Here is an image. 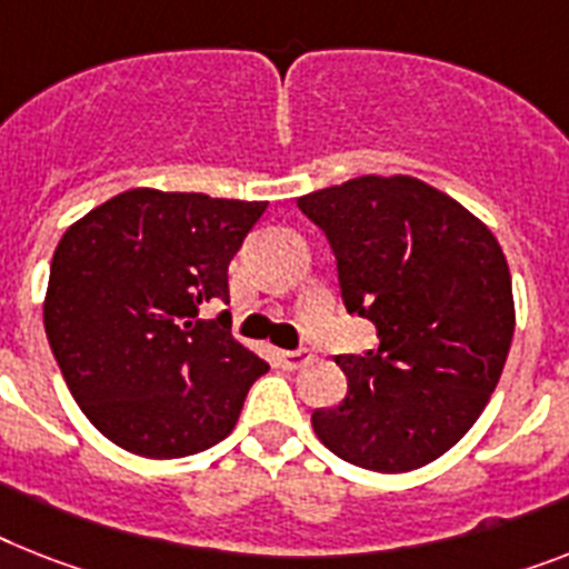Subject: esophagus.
Returning <instances> with one entry per match:
<instances>
[{
	"mask_svg": "<svg viewBox=\"0 0 569 569\" xmlns=\"http://www.w3.org/2000/svg\"><path fill=\"white\" fill-rule=\"evenodd\" d=\"M279 360L284 369H302L308 360H311V351L305 349H281L279 351Z\"/></svg>",
	"mask_w": 569,
	"mask_h": 569,
	"instance_id": "1",
	"label": "esophagus"
}]
</instances>
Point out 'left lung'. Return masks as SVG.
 I'll return each instance as SVG.
<instances>
[{"instance_id":"obj_1","label":"left lung","mask_w":569,"mask_h":569,"mask_svg":"<svg viewBox=\"0 0 569 569\" xmlns=\"http://www.w3.org/2000/svg\"><path fill=\"white\" fill-rule=\"evenodd\" d=\"M337 256L342 302L378 349L337 358L349 392L311 416L331 453L416 471L480 419L515 335L511 273L491 229L445 191L366 173L296 200Z\"/></svg>"}]
</instances>
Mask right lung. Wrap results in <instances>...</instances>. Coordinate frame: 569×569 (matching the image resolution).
<instances>
[{"mask_svg": "<svg viewBox=\"0 0 569 569\" xmlns=\"http://www.w3.org/2000/svg\"><path fill=\"white\" fill-rule=\"evenodd\" d=\"M261 200L130 189L74 220L51 258L46 337L66 387L112 445L148 459L200 453L232 433L270 369L229 331V261Z\"/></svg>", "mask_w": 569, "mask_h": 569, "instance_id": "add662e5", "label": "right lung"}]
</instances>
